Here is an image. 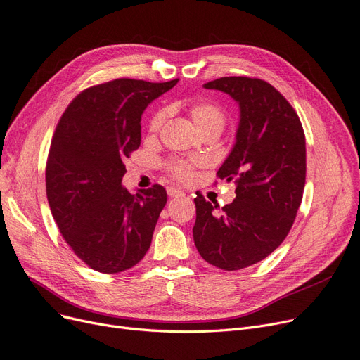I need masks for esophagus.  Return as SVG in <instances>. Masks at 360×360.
Listing matches in <instances>:
<instances>
[{"instance_id":"obj_1","label":"esophagus","mask_w":360,"mask_h":360,"mask_svg":"<svg viewBox=\"0 0 360 360\" xmlns=\"http://www.w3.org/2000/svg\"><path fill=\"white\" fill-rule=\"evenodd\" d=\"M167 194H169V197H182L184 195V193L178 188H167Z\"/></svg>"}]
</instances>
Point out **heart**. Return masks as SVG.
<instances>
[{"mask_svg":"<svg viewBox=\"0 0 360 360\" xmlns=\"http://www.w3.org/2000/svg\"><path fill=\"white\" fill-rule=\"evenodd\" d=\"M187 114L202 135H209V133L219 135L225 127V122H227V117H225V112L221 106L206 101L190 103L187 106ZM165 120V110L154 112L148 123V130L151 133H157L162 129ZM202 163L198 160H170V162L165 165V170L172 179H175L179 184H187L194 178L195 170Z\"/></svg>","mask_w":360,"mask_h":360,"instance_id":"1","label":"heart"}]
</instances>
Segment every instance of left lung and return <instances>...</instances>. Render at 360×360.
I'll return each mask as SVG.
<instances>
[{
	"instance_id": "obj_1",
	"label": "left lung",
	"mask_w": 360,
	"mask_h": 360,
	"mask_svg": "<svg viewBox=\"0 0 360 360\" xmlns=\"http://www.w3.org/2000/svg\"><path fill=\"white\" fill-rule=\"evenodd\" d=\"M240 105L236 145L217 176L236 182L222 209L194 198V243L202 258L227 271L267 258L286 238L305 185V135L281 91L259 78L222 77L205 84Z\"/></svg>"
}]
</instances>
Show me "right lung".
<instances>
[{
    "label": "right lung",
    "instance_id": "right-lung-1",
    "mask_svg": "<svg viewBox=\"0 0 360 360\" xmlns=\"http://www.w3.org/2000/svg\"><path fill=\"white\" fill-rule=\"evenodd\" d=\"M178 83L117 78L71 101L53 133L46 163L47 200L59 231L90 269H131L150 249L167 194L153 185L122 187L124 160L141 145V115Z\"/></svg>",
    "mask_w": 360,
    "mask_h": 360
}]
</instances>
